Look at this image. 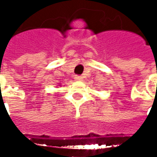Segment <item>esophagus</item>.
<instances>
[{
	"label": "esophagus",
	"mask_w": 157,
	"mask_h": 157,
	"mask_svg": "<svg viewBox=\"0 0 157 157\" xmlns=\"http://www.w3.org/2000/svg\"><path fill=\"white\" fill-rule=\"evenodd\" d=\"M82 76H79V75H76L75 76V79L76 80H78V81H79V80H82Z\"/></svg>",
	"instance_id": "1"
}]
</instances>
